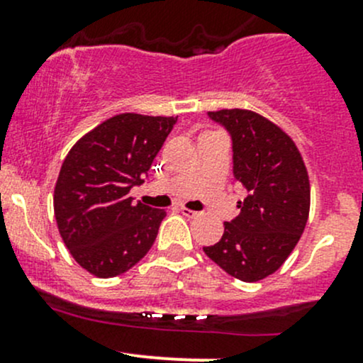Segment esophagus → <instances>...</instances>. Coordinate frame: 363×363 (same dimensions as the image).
I'll use <instances>...</instances> for the list:
<instances>
[{
    "label": "esophagus",
    "instance_id": "obj_1",
    "mask_svg": "<svg viewBox=\"0 0 363 363\" xmlns=\"http://www.w3.org/2000/svg\"><path fill=\"white\" fill-rule=\"evenodd\" d=\"M179 211H181V214L186 216V218H196V216H199V212L191 211V208H188V207H181Z\"/></svg>",
    "mask_w": 363,
    "mask_h": 363
}]
</instances>
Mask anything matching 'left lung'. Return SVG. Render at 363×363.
I'll return each mask as SVG.
<instances>
[{
  "instance_id": "obj_1",
  "label": "left lung",
  "mask_w": 363,
  "mask_h": 363,
  "mask_svg": "<svg viewBox=\"0 0 363 363\" xmlns=\"http://www.w3.org/2000/svg\"><path fill=\"white\" fill-rule=\"evenodd\" d=\"M233 140V177L246 188L240 214L205 255L226 274L256 283L276 272L298 242L311 207L306 163L294 138L247 108L208 112Z\"/></svg>"
}]
</instances>
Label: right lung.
I'll list each match as a JSON object with an SVG mask.
<instances>
[{
	"label": "right lung",
	"mask_w": 363,
	"mask_h": 363,
	"mask_svg": "<svg viewBox=\"0 0 363 363\" xmlns=\"http://www.w3.org/2000/svg\"><path fill=\"white\" fill-rule=\"evenodd\" d=\"M177 117L119 113L75 142L54 188L61 239L82 269L107 279L130 270L155 244L164 208L133 202L131 186L167 140Z\"/></svg>",
	"instance_id": "right-lung-1"
}]
</instances>
